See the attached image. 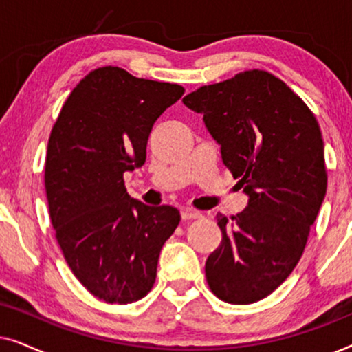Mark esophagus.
Masks as SVG:
<instances>
[{"label": "esophagus", "instance_id": "obj_1", "mask_svg": "<svg viewBox=\"0 0 352 352\" xmlns=\"http://www.w3.org/2000/svg\"><path fill=\"white\" fill-rule=\"evenodd\" d=\"M181 218L184 221H190V219H199L201 218V213L199 211H194V210H182L181 213Z\"/></svg>", "mask_w": 352, "mask_h": 352}]
</instances>
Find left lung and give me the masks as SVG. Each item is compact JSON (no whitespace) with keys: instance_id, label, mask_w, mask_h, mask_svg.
<instances>
[{"instance_id":"1","label":"left lung","mask_w":352,"mask_h":352,"mask_svg":"<svg viewBox=\"0 0 352 352\" xmlns=\"http://www.w3.org/2000/svg\"><path fill=\"white\" fill-rule=\"evenodd\" d=\"M204 113L221 157L248 195L205 264L210 290L252 305L276 290L300 261L327 192L319 123L300 96L266 70H245L182 99Z\"/></svg>"}]
</instances>
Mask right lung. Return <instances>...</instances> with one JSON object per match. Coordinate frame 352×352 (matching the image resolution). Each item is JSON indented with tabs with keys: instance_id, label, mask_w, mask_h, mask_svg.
Masks as SVG:
<instances>
[{
	"instance_id": "1",
	"label": "right lung",
	"mask_w": 352,
	"mask_h": 352,
	"mask_svg": "<svg viewBox=\"0 0 352 352\" xmlns=\"http://www.w3.org/2000/svg\"><path fill=\"white\" fill-rule=\"evenodd\" d=\"M182 94L179 85L99 67L51 129L45 187L57 243L81 285L110 305L152 290L160 250L181 221L175 206L133 200L123 175L144 165L153 123Z\"/></svg>"
}]
</instances>
